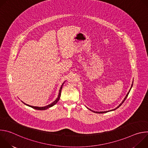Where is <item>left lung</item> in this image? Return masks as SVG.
<instances>
[{"label": "left lung", "mask_w": 148, "mask_h": 148, "mask_svg": "<svg viewBox=\"0 0 148 148\" xmlns=\"http://www.w3.org/2000/svg\"><path fill=\"white\" fill-rule=\"evenodd\" d=\"M133 82L134 81H132V85H131V88H130V90H129V91H128V92L127 93V94L126 95V96H125V97L124 98V99H123V101H122V102L118 105V106L116 107V108H115V109H113V110H109V111H100V112H99V111H93V110H91V109H90V108H88V107H87V109H88V110H90V111H92L93 112H95V113H97V114H103V113H106V112H110V111H115V110H116L117 108H118L123 103V102L125 101V99H126V98H127V97H128V94H129V93H130V91H131V88H132V86H133Z\"/></svg>", "instance_id": "8db88e82"}]
</instances>
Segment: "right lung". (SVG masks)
I'll return each instance as SVG.
<instances>
[{"label":"right lung","mask_w":148,"mask_h":148,"mask_svg":"<svg viewBox=\"0 0 148 148\" xmlns=\"http://www.w3.org/2000/svg\"><path fill=\"white\" fill-rule=\"evenodd\" d=\"M65 82V81H64ZM64 83H62V85H61V87H60V90H59V93H58V97L57 98V99L54 101H53L52 103H51L50 104H49V105H46V106H45V107H34V106H31V105H28V104H26V103H25V102H23V101H22V102H23L25 105H26L27 106H29V107H31V108H34V109H35V110H47V109H48V108H50V107H53V106H54V105H56L57 102H58V101H59V99H60V96H61V90H62V86H63V84H64Z\"/></svg>","instance_id":"right-lung-1"}]
</instances>
